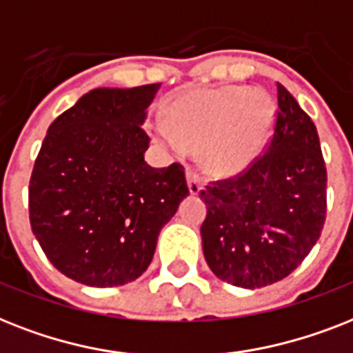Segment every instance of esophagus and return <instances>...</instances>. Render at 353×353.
<instances>
[{
	"mask_svg": "<svg viewBox=\"0 0 353 353\" xmlns=\"http://www.w3.org/2000/svg\"><path fill=\"white\" fill-rule=\"evenodd\" d=\"M188 185H190L191 194H199L202 190V179L194 169H188Z\"/></svg>",
	"mask_w": 353,
	"mask_h": 353,
	"instance_id": "1",
	"label": "esophagus"
}]
</instances>
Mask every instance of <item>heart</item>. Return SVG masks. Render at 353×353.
I'll use <instances>...</instances> for the list:
<instances>
[{
    "label": "heart",
    "mask_w": 353,
    "mask_h": 353,
    "mask_svg": "<svg viewBox=\"0 0 353 353\" xmlns=\"http://www.w3.org/2000/svg\"><path fill=\"white\" fill-rule=\"evenodd\" d=\"M275 105L246 87H219L191 92L169 109L168 128L160 137L173 149L202 145L205 168L216 174L244 171L270 140Z\"/></svg>",
    "instance_id": "b5f03b06"
}]
</instances>
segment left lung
Instances as JSON below:
<instances>
[{
	"mask_svg": "<svg viewBox=\"0 0 353 353\" xmlns=\"http://www.w3.org/2000/svg\"><path fill=\"white\" fill-rule=\"evenodd\" d=\"M200 199L205 262L225 283L262 288L312 252L326 221V163L312 118L281 83L266 149L241 173L210 182Z\"/></svg>",
	"mask_w": 353,
	"mask_h": 353,
	"instance_id": "1",
	"label": "left lung"
}]
</instances>
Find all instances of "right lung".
I'll return each instance as SVG.
<instances>
[{
  "label": "right lung",
  "instance_id": "add662e5",
  "mask_svg": "<svg viewBox=\"0 0 353 353\" xmlns=\"http://www.w3.org/2000/svg\"><path fill=\"white\" fill-rule=\"evenodd\" d=\"M160 83L94 89L50 123L29 184L32 233L58 272L122 286L153 261L160 230L190 194L184 165L151 168L142 128Z\"/></svg>",
  "mask_w": 353,
  "mask_h": 353
}]
</instances>
